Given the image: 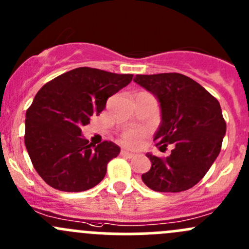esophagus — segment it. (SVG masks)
<instances>
[{
	"label": "esophagus",
	"mask_w": 249,
	"mask_h": 249,
	"mask_svg": "<svg viewBox=\"0 0 249 249\" xmlns=\"http://www.w3.org/2000/svg\"><path fill=\"white\" fill-rule=\"evenodd\" d=\"M122 155H124V157H127V158H132V157H135L134 153L127 152V150H122Z\"/></svg>",
	"instance_id": "esophagus-1"
}]
</instances>
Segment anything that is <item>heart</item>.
Masks as SVG:
<instances>
[{
    "instance_id": "obj_1",
    "label": "heart",
    "mask_w": 249,
    "mask_h": 249,
    "mask_svg": "<svg viewBox=\"0 0 249 249\" xmlns=\"http://www.w3.org/2000/svg\"><path fill=\"white\" fill-rule=\"evenodd\" d=\"M147 134L148 130L144 127H131V129H127L123 132L122 142L129 147H135Z\"/></svg>"
}]
</instances>
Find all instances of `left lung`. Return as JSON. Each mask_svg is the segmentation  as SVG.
I'll use <instances>...</instances> for the list:
<instances>
[{"label":"left lung","instance_id":"8db88e82","mask_svg":"<svg viewBox=\"0 0 249 249\" xmlns=\"http://www.w3.org/2000/svg\"><path fill=\"white\" fill-rule=\"evenodd\" d=\"M134 80L160 102L157 147L161 150L172 145L166 158L148 153L152 167L142 175L143 183L160 193L190 189L207 173L222 148L227 124L219 102L184 74H137Z\"/></svg>","mask_w":249,"mask_h":249}]
</instances>
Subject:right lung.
<instances>
[{
	"mask_svg": "<svg viewBox=\"0 0 249 249\" xmlns=\"http://www.w3.org/2000/svg\"><path fill=\"white\" fill-rule=\"evenodd\" d=\"M132 77L78 67L39 89L26 110L24 139L32 165L47 184L77 193L104 179L107 164L120 148L110 141L92 145L82 136V127Z\"/></svg>",
	"mask_w": 249,
	"mask_h": 249,
	"instance_id": "obj_1",
	"label": "right lung"
}]
</instances>
